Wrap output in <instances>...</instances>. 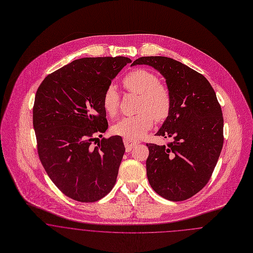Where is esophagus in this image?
<instances>
[{
    "instance_id": "34e87169",
    "label": "esophagus",
    "mask_w": 253,
    "mask_h": 253,
    "mask_svg": "<svg viewBox=\"0 0 253 253\" xmlns=\"http://www.w3.org/2000/svg\"><path fill=\"white\" fill-rule=\"evenodd\" d=\"M124 145H125V148H126V151L129 152L131 151L132 148H134L137 144H138V141L133 140H129V139H124Z\"/></svg>"
}]
</instances>
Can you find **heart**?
Instances as JSON below:
<instances>
[{
    "label": "heart",
    "mask_w": 253,
    "mask_h": 253,
    "mask_svg": "<svg viewBox=\"0 0 253 253\" xmlns=\"http://www.w3.org/2000/svg\"><path fill=\"white\" fill-rule=\"evenodd\" d=\"M122 84L126 90L140 96V113L122 118L113 126V132L125 139L139 140L152 127L154 119L162 121L167 118L171 108V95L154 73L143 68L128 73ZM119 100L116 89L113 85L108 86L103 95V107L110 116L116 115Z\"/></svg>",
    "instance_id": "obj_1"
}]
</instances>
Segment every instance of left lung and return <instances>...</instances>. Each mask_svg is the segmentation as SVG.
I'll list each match as a JSON object with an SVG mask.
<instances>
[{
    "instance_id": "1",
    "label": "left lung",
    "mask_w": 253,
    "mask_h": 253,
    "mask_svg": "<svg viewBox=\"0 0 253 253\" xmlns=\"http://www.w3.org/2000/svg\"><path fill=\"white\" fill-rule=\"evenodd\" d=\"M165 79L171 108L156 136L167 145L146 143V174L152 189L173 202L197 194L209 182L223 146V116L208 80L186 65L164 56L140 57Z\"/></svg>"
}]
</instances>
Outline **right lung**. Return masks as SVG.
I'll return each instance as SVG.
<instances>
[{"label":"right lung","mask_w":253,"mask_h":253,"mask_svg":"<svg viewBox=\"0 0 253 253\" xmlns=\"http://www.w3.org/2000/svg\"><path fill=\"white\" fill-rule=\"evenodd\" d=\"M127 57H87L49 74L39 86L33 125L40 160L58 189L92 203L113 189L125 147L108 129L103 95Z\"/></svg>","instance_id":"obj_1"}]
</instances>
